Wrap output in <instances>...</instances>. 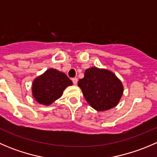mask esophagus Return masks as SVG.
<instances>
[{
  "instance_id": "34e87169",
  "label": "esophagus",
  "mask_w": 157,
  "mask_h": 157,
  "mask_svg": "<svg viewBox=\"0 0 157 157\" xmlns=\"http://www.w3.org/2000/svg\"><path fill=\"white\" fill-rule=\"evenodd\" d=\"M72 81H73V83H74V85H76L77 83V81H78V80H77V78H73L72 79Z\"/></svg>"
}]
</instances>
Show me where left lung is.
<instances>
[{
  "instance_id": "8db88e82",
  "label": "left lung",
  "mask_w": 157,
  "mask_h": 157,
  "mask_svg": "<svg viewBox=\"0 0 157 157\" xmlns=\"http://www.w3.org/2000/svg\"><path fill=\"white\" fill-rule=\"evenodd\" d=\"M78 86L89 105L99 112L116 106L124 92V86L112 71L92 67L86 69Z\"/></svg>"
}]
</instances>
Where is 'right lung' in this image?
Returning <instances> with one entry per match:
<instances>
[{"label": "right lung", "mask_w": 157, "mask_h": 157, "mask_svg": "<svg viewBox=\"0 0 157 157\" xmlns=\"http://www.w3.org/2000/svg\"><path fill=\"white\" fill-rule=\"evenodd\" d=\"M73 83L64 73L49 68L34 79L32 83V95L39 104L50 105L61 97L64 90Z\"/></svg>", "instance_id": "right-lung-1"}]
</instances>
